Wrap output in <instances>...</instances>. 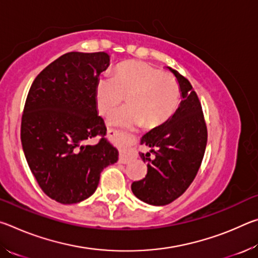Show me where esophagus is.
Returning a JSON list of instances; mask_svg holds the SVG:
<instances>
[{
	"label": "esophagus",
	"instance_id": "34e87169",
	"mask_svg": "<svg viewBox=\"0 0 258 258\" xmlns=\"http://www.w3.org/2000/svg\"><path fill=\"white\" fill-rule=\"evenodd\" d=\"M108 134H109V137H112V138H116V139H118V140H123V141H125V135L123 134V133H120V132H118V131H116V130H109L108 131ZM126 143H127V146H128V148L127 149H126V154H121L120 156H119V163H121V164H127L128 161L131 160V154H132V151H133V149L132 148L130 147V145L131 143L128 142V141H126Z\"/></svg>",
	"mask_w": 258,
	"mask_h": 258
}]
</instances>
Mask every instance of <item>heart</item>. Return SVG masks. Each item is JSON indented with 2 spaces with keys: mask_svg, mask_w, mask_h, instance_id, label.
<instances>
[{
  "mask_svg": "<svg viewBox=\"0 0 258 258\" xmlns=\"http://www.w3.org/2000/svg\"><path fill=\"white\" fill-rule=\"evenodd\" d=\"M125 95L127 106L112 117L111 124L134 126L145 121L148 126H157L175 112L180 87L171 74L132 60L117 66L112 77L99 78L95 86L99 112L107 116L115 111Z\"/></svg>",
  "mask_w": 258,
  "mask_h": 258,
  "instance_id": "b5f03b06",
  "label": "heart"
}]
</instances>
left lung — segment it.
Segmentation results:
<instances>
[{"mask_svg":"<svg viewBox=\"0 0 258 258\" xmlns=\"http://www.w3.org/2000/svg\"><path fill=\"white\" fill-rule=\"evenodd\" d=\"M169 69L177 78L183 100L171 118L142 138L154 157L150 152L140 154L148 163L147 175L131 185L135 197L154 206H165L184 194L197 175L207 145L198 95L184 76Z\"/></svg>","mask_w":258,"mask_h":258,"instance_id":"obj_1","label":"left lung"}]
</instances>
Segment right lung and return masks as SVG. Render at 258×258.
Returning a JSON list of instances; mask_svg holds the SVG:
<instances>
[{
  "instance_id": "add662e5",
  "label": "right lung",
  "mask_w": 258,
  "mask_h": 258,
  "mask_svg": "<svg viewBox=\"0 0 258 258\" xmlns=\"http://www.w3.org/2000/svg\"><path fill=\"white\" fill-rule=\"evenodd\" d=\"M106 52H68L35 78L21 116L24 154L42 191L60 204H76L97 190L100 174L118 152L104 139L95 86L109 66ZM100 136L95 145L90 138Z\"/></svg>"
}]
</instances>
